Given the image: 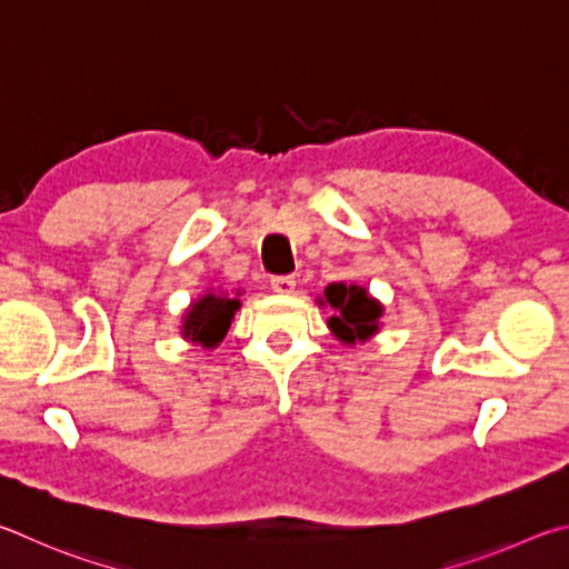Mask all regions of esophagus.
Returning <instances> with one entry per match:
<instances>
[{"mask_svg": "<svg viewBox=\"0 0 569 569\" xmlns=\"http://www.w3.org/2000/svg\"><path fill=\"white\" fill-rule=\"evenodd\" d=\"M295 287H297V279L290 277V274H287V277H272V290L277 295H292Z\"/></svg>", "mask_w": 569, "mask_h": 569, "instance_id": "esophagus-1", "label": "esophagus"}]
</instances>
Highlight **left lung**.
<instances>
[{"label":"left lung","instance_id":"1","mask_svg":"<svg viewBox=\"0 0 569 569\" xmlns=\"http://www.w3.org/2000/svg\"><path fill=\"white\" fill-rule=\"evenodd\" d=\"M320 305L332 307V317L327 320L332 335L345 345L365 342L380 330L382 305L370 297L365 287L332 282L327 284Z\"/></svg>","mask_w":569,"mask_h":569}]
</instances>
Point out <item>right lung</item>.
Masks as SVG:
<instances>
[{"label": "right lung", "mask_w": 569, "mask_h": 569, "mask_svg": "<svg viewBox=\"0 0 569 569\" xmlns=\"http://www.w3.org/2000/svg\"><path fill=\"white\" fill-rule=\"evenodd\" d=\"M239 307H242V302H239L237 297L214 292L202 295L194 305H189V310L182 317L184 340H192L194 345H202L207 350H212V347L224 340Z\"/></svg>", "instance_id": "add662e5"}]
</instances>
